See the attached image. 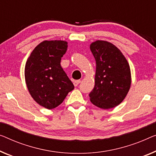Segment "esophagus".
Segmentation results:
<instances>
[{"label": "esophagus", "mask_w": 156, "mask_h": 156, "mask_svg": "<svg viewBox=\"0 0 156 156\" xmlns=\"http://www.w3.org/2000/svg\"><path fill=\"white\" fill-rule=\"evenodd\" d=\"M80 83V80H75V81H73V85H74V86H78V85H79V83Z\"/></svg>", "instance_id": "34e87169"}]
</instances>
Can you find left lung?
Returning <instances> with one entry per match:
<instances>
[{
	"label": "left lung",
	"mask_w": 156,
	"mask_h": 156,
	"mask_svg": "<svg viewBox=\"0 0 156 156\" xmlns=\"http://www.w3.org/2000/svg\"><path fill=\"white\" fill-rule=\"evenodd\" d=\"M96 61L95 85L89 94L97 107L109 109L123 101L131 85L128 62L119 49L108 42L97 41L90 45Z\"/></svg>",
	"instance_id": "left-lung-1"
}]
</instances>
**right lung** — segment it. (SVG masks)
<instances>
[{"mask_svg":"<svg viewBox=\"0 0 156 156\" xmlns=\"http://www.w3.org/2000/svg\"><path fill=\"white\" fill-rule=\"evenodd\" d=\"M67 42L45 41L35 48L25 66V80L31 97L48 109L60 105L74 85L60 64Z\"/></svg>","mask_w":156,"mask_h":156,"instance_id":"1","label":"right lung"}]
</instances>
